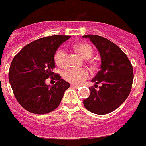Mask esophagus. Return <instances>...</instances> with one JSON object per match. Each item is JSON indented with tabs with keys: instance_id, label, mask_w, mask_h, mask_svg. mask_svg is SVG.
Returning a JSON list of instances; mask_svg holds the SVG:
<instances>
[{
	"instance_id": "obj_1",
	"label": "esophagus",
	"mask_w": 146,
	"mask_h": 146,
	"mask_svg": "<svg viewBox=\"0 0 146 146\" xmlns=\"http://www.w3.org/2000/svg\"><path fill=\"white\" fill-rule=\"evenodd\" d=\"M70 86H71V88H78L79 87V85H75V84H72Z\"/></svg>"
}]
</instances>
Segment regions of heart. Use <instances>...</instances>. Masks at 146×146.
<instances>
[{
  "mask_svg": "<svg viewBox=\"0 0 146 146\" xmlns=\"http://www.w3.org/2000/svg\"><path fill=\"white\" fill-rule=\"evenodd\" d=\"M75 50L84 58H90L93 54V48L87 43H79L74 46ZM54 60L55 64L60 68H64L67 65L66 51L64 48H59L54 54ZM90 76L88 70L85 68H70L66 70L63 73L64 79L70 83L79 85L82 83Z\"/></svg>",
  "mask_w": 146,
  "mask_h": 146,
  "instance_id": "b5f03b06",
  "label": "heart"
}]
</instances>
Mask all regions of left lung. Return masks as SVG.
<instances>
[{
	"instance_id": "obj_1",
	"label": "left lung",
	"mask_w": 146,
	"mask_h": 146,
	"mask_svg": "<svg viewBox=\"0 0 146 146\" xmlns=\"http://www.w3.org/2000/svg\"><path fill=\"white\" fill-rule=\"evenodd\" d=\"M98 48L101 58L100 70L92 82L94 87L101 84L99 89L89 88V97L83 100L85 107L92 113L105 115L118 108L128 97L133 80V67L127 54L107 39L98 35L87 34Z\"/></svg>"
}]
</instances>
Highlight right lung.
Listing matches in <instances>:
<instances>
[{
	"mask_svg": "<svg viewBox=\"0 0 146 146\" xmlns=\"http://www.w3.org/2000/svg\"><path fill=\"white\" fill-rule=\"evenodd\" d=\"M70 36L53 35L34 40L18 53L11 62L9 81L15 98L22 107L34 114L52 112L61 103L69 82L53 72L54 57L59 46ZM57 82L50 86L45 79Z\"/></svg>",
	"mask_w": 146,
	"mask_h": 146,
	"instance_id": "1",
	"label": "right lung"
}]
</instances>
